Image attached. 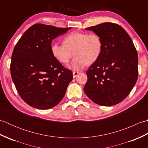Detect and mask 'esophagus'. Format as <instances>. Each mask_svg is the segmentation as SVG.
<instances>
[{"label":"esophagus","instance_id":"esophagus-1","mask_svg":"<svg viewBox=\"0 0 148 148\" xmlns=\"http://www.w3.org/2000/svg\"><path fill=\"white\" fill-rule=\"evenodd\" d=\"M72 74H73V77L75 78L78 74H79V72H76V71H74L72 72Z\"/></svg>","mask_w":148,"mask_h":148}]
</instances>
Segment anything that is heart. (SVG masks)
Instances as JSON below:
<instances>
[{
    "label": "heart",
    "mask_w": 148,
    "mask_h": 148,
    "mask_svg": "<svg viewBox=\"0 0 148 148\" xmlns=\"http://www.w3.org/2000/svg\"><path fill=\"white\" fill-rule=\"evenodd\" d=\"M103 42L98 34L72 32L64 39V44L53 43L51 51L54 58L62 64H67L76 56L68 67L79 71L88 65L95 63L102 54Z\"/></svg>",
    "instance_id": "b5f03b06"
}]
</instances>
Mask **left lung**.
I'll return each instance as SVG.
<instances>
[{
	"instance_id": "8db88e82",
	"label": "left lung",
	"mask_w": 148,
	"mask_h": 148,
	"mask_svg": "<svg viewBox=\"0 0 148 148\" xmlns=\"http://www.w3.org/2000/svg\"><path fill=\"white\" fill-rule=\"evenodd\" d=\"M98 34L102 54L86 71L84 93L93 102L111 106L129 95L138 77V55L130 37L118 24L103 23L86 28Z\"/></svg>"
}]
</instances>
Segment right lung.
<instances>
[{
    "label": "right lung",
    "mask_w": 148,
    "mask_h": 148,
    "mask_svg": "<svg viewBox=\"0 0 148 148\" xmlns=\"http://www.w3.org/2000/svg\"><path fill=\"white\" fill-rule=\"evenodd\" d=\"M70 28L37 23L19 39L13 50L11 75L21 98L38 109L56 106L64 97L73 76L54 58L52 40Z\"/></svg>",
    "instance_id": "add662e5"
}]
</instances>
